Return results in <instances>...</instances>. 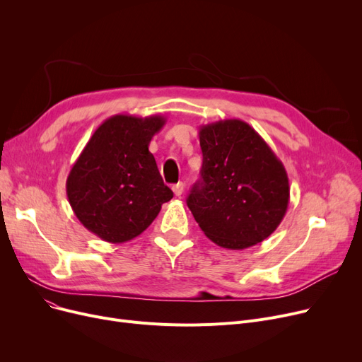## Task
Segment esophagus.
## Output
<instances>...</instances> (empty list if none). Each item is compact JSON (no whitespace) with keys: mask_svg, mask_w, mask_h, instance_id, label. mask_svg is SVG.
Masks as SVG:
<instances>
[{"mask_svg":"<svg viewBox=\"0 0 362 362\" xmlns=\"http://www.w3.org/2000/svg\"><path fill=\"white\" fill-rule=\"evenodd\" d=\"M171 189H173V192L176 197H180L183 194V189H185V183L183 182H179L176 185L171 186Z\"/></svg>","mask_w":362,"mask_h":362,"instance_id":"esophagus-1","label":"esophagus"}]
</instances>
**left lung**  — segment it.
<instances>
[{"label": "left lung", "instance_id": "8db88e82", "mask_svg": "<svg viewBox=\"0 0 362 362\" xmlns=\"http://www.w3.org/2000/svg\"><path fill=\"white\" fill-rule=\"evenodd\" d=\"M201 180L186 202L201 230L221 248L267 239L289 204V179L272 148L238 119L199 127Z\"/></svg>", "mask_w": 362, "mask_h": 362}]
</instances>
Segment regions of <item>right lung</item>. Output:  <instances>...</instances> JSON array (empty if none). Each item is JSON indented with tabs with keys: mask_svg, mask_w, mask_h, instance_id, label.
Here are the masks:
<instances>
[{
	"mask_svg": "<svg viewBox=\"0 0 362 362\" xmlns=\"http://www.w3.org/2000/svg\"><path fill=\"white\" fill-rule=\"evenodd\" d=\"M161 116L116 114L93 132L66 182L69 202L89 232L110 243L139 236L173 198L148 146Z\"/></svg>",
	"mask_w": 362,
	"mask_h": 362,
	"instance_id": "right-lung-1",
	"label": "right lung"
}]
</instances>
